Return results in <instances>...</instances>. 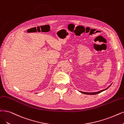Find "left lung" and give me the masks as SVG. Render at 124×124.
<instances>
[{
  "instance_id": "obj_1",
  "label": "left lung",
  "mask_w": 124,
  "mask_h": 124,
  "mask_svg": "<svg viewBox=\"0 0 124 124\" xmlns=\"http://www.w3.org/2000/svg\"><path fill=\"white\" fill-rule=\"evenodd\" d=\"M111 85H110L108 88H106V89H104V90H101V91H99V92H96V93H85V92H81V93H84V94H90V95H93V94H98V93H101V92H102V91H104V90H106L107 89H108L110 86H111Z\"/></svg>"
}]
</instances>
